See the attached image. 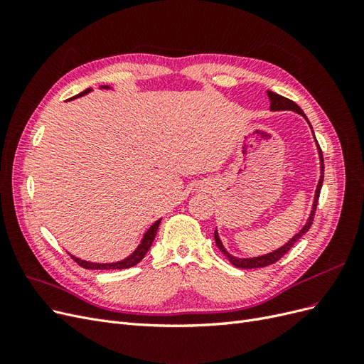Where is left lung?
Instances as JSON below:
<instances>
[{"mask_svg": "<svg viewBox=\"0 0 364 364\" xmlns=\"http://www.w3.org/2000/svg\"><path fill=\"white\" fill-rule=\"evenodd\" d=\"M269 94V98H270V109L272 111H294V112H297V114H301V115H304L305 117V114L302 112V109L297 106L293 100H290V98H285V97H282V95H279V94H277V92H272V91H269L267 92ZM306 118V117H305ZM308 121V119H306ZM317 149H318V155H321V170H322V174H321V181H318V183H317V190H316V196H314V203H313V209H311V214H310V217H308V222H306V225L299 230V234H296L287 245H284L281 249H278V250H274V252H272V253H267V255H264V257H257V258H249V259H240V258H235V257H232V255H229V253L226 252V249L223 247V245H222V241H220V238H218V234H217V230L214 232V238H215V245L218 246V249L222 250L225 255L228 257V259L234 264L235 267H240V269H258V267H266V266H270V264H274L277 261H279L285 253H287L291 247H293V245L296 243L297 240H299L305 232H308V229L311 228V225H313V220H314V214H316V208H317V200H318V196H321V188H322V183H323V155H322V149H321V146L317 144Z\"/></svg>", "mask_w": 364, "mask_h": 364, "instance_id": "1", "label": "left lung"}]
</instances>
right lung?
Returning <instances> with one entry per match:
<instances>
[{
  "label": "right lung",
  "mask_w": 364,
  "mask_h": 364,
  "mask_svg": "<svg viewBox=\"0 0 364 364\" xmlns=\"http://www.w3.org/2000/svg\"><path fill=\"white\" fill-rule=\"evenodd\" d=\"M90 91H91V90H86V91H83V92H80V94H77L75 97H82V95L87 94ZM73 98H74V97H73ZM159 223H161V220H158V222L153 223V226L146 232L144 238H142V241H141V245L138 246V249H136L134 253H132V255H130L129 258H126V259H123V261H119V262H114V264H95V262H87V261L79 259V258H75V257H71V258H73L77 264H79L80 267H83V269H91V270H109V269H129V267H134L135 264H138L142 258H144L147 250L150 249V246H151V243H153V240H155V235H156V232H158Z\"/></svg>",
  "instance_id": "add662e5"
}]
</instances>
